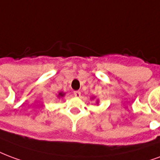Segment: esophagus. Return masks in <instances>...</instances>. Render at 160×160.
I'll return each mask as SVG.
<instances>
[{
  "mask_svg": "<svg viewBox=\"0 0 160 160\" xmlns=\"http://www.w3.org/2000/svg\"><path fill=\"white\" fill-rule=\"evenodd\" d=\"M80 94H81V93H80V91H74V97H76V98H80Z\"/></svg>",
  "mask_w": 160,
  "mask_h": 160,
  "instance_id": "34e87169",
  "label": "esophagus"
}]
</instances>
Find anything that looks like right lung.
<instances>
[{"label":"right lung","mask_w":160,"mask_h":160,"mask_svg":"<svg viewBox=\"0 0 160 160\" xmlns=\"http://www.w3.org/2000/svg\"><path fill=\"white\" fill-rule=\"evenodd\" d=\"M64 96V93H62V92H59L58 96V98H62Z\"/></svg>","instance_id":"add662e5"}]
</instances>
